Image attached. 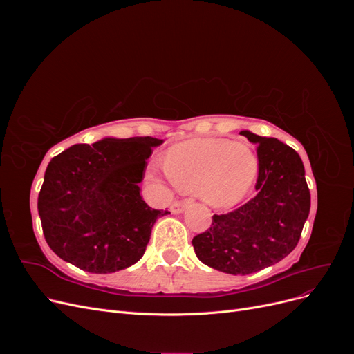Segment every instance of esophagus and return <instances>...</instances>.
Segmentation results:
<instances>
[{
  "mask_svg": "<svg viewBox=\"0 0 354 354\" xmlns=\"http://www.w3.org/2000/svg\"><path fill=\"white\" fill-rule=\"evenodd\" d=\"M186 205H187V203L183 202V201H176L173 205H171V212H173V214H181V212L186 209Z\"/></svg>",
  "mask_w": 354,
  "mask_h": 354,
  "instance_id": "esophagus-1",
  "label": "esophagus"
}]
</instances>
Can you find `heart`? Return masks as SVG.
I'll list each match as a JSON object with an SVG mask.
<instances>
[{
	"instance_id": "1",
	"label": "heart",
	"mask_w": 354,
	"mask_h": 354,
	"mask_svg": "<svg viewBox=\"0 0 354 354\" xmlns=\"http://www.w3.org/2000/svg\"><path fill=\"white\" fill-rule=\"evenodd\" d=\"M165 171L173 183L214 207L241 201L259 173V159L250 146L223 138H195L173 146L165 156ZM149 180L156 181L155 171Z\"/></svg>"
}]
</instances>
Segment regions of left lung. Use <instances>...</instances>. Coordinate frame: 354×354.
<instances>
[{"instance_id":"8db88e82","label":"left lung","mask_w":354,"mask_h":354,"mask_svg":"<svg viewBox=\"0 0 354 354\" xmlns=\"http://www.w3.org/2000/svg\"><path fill=\"white\" fill-rule=\"evenodd\" d=\"M257 146L255 196L232 212L214 216L192 239L198 259L229 274H250L283 260L297 246L310 212L303 160L292 147L241 131Z\"/></svg>"}]
</instances>
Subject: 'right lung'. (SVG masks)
Returning <instances> with one entry per match:
<instances>
[{
  "mask_svg": "<svg viewBox=\"0 0 354 354\" xmlns=\"http://www.w3.org/2000/svg\"><path fill=\"white\" fill-rule=\"evenodd\" d=\"M164 140L106 137L73 145L46 169L38 214L46 241L62 260L90 273H113L142 259L155 221L140 195L146 159Z\"/></svg>",
  "mask_w": 354,
  "mask_h": 354,
  "instance_id": "right-lung-1",
  "label": "right lung"
}]
</instances>
